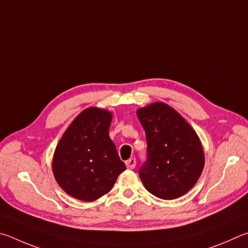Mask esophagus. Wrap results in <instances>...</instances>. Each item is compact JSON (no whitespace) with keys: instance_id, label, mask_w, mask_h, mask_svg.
Wrapping results in <instances>:
<instances>
[{"instance_id":"34e87169","label":"esophagus","mask_w":248,"mask_h":248,"mask_svg":"<svg viewBox=\"0 0 248 248\" xmlns=\"http://www.w3.org/2000/svg\"><path fill=\"white\" fill-rule=\"evenodd\" d=\"M125 164H126L127 169H129V170H132V169H134V168H135V166H136V159L135 158L128 159L127 161L125 162Z\"/></svg>"}]
</instances>
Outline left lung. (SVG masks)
Masks as SVG:
<instances>
[{"instance_id": "left-lung-1", "label": "left lung", "mask_w": 248, "mask_h": 248, "mask_svg": "<svg viewBox=\"0 0 248 248\" xmlns=\"http://www.w3.org/2000/svg\"><path fill=\"white\" fill-rule=\"evenodd\" d=\"M137 116L147 140V159L140 169L142 184L166 201L183 196L196 184L205 164L196 132L162 102L140 108Z\"/></svg>"}]
</instances>
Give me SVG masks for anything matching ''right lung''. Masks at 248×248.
<instances>
[{"label":"right lung","instance_id":"1","mask_svg":"<svg viewBox=\"0 0 248 248\" xmlns=\"http://www.w3.org/2000/svg\"><path fill=\"white\" fill-rule=\"evenodd\" d=\"M112 114L88 108L78 115L56 146L52 170L65 193L93 202L108 193L126 167L108 136Z\"/></svg>","mask_w":248,"mask_h":248}]
</instances>
